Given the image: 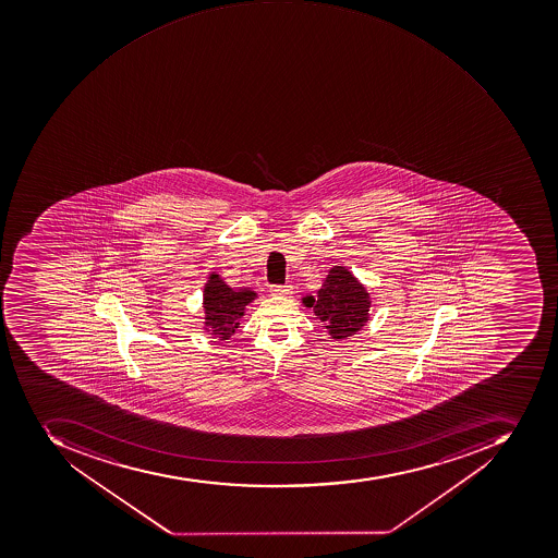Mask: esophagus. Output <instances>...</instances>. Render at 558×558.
<instances>
[{
	"mask_svg": "<svg viewBox=\"0 0 558 558\" xmlns=\"http://www.w3.org/2000/svg\"><path fill=\"white\" fill-rule=\"evenodd\" d=\"M272 295H289L292 294V286L286 283V286H271L269 289Z\"/></svg>",
	"mask_w": 558,
	"mask_h": 558,
	"instance_id": "esophagus-1",
	"label": "esophagus"
}]
</instances>
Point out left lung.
Returning a JSON list of instances; mask_svg holds the SVG:
<instances>
[{
	"label": "left lung",
	"instance_id": "obj_1",
	"mask_svg": "<svg viewBox=\"0 0 558 558\" xmlns=\"http://www.w3.org/2000/svg\"><path fill=\"white\" fill-rule=\"evenodd\" d=\"M304 304L313 307L332 339H345L367 324L371 299L365 287L348 269L336 266L318 290V298H304Z\"/></svg>",
	"mask_w": 558,
	"mask_h": 558
}]
</instances>
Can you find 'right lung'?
<instances>
[{
    "instance_id": "obj_1",
    "label": "right lung",
    "mask_w": 558,
    "mask_h": 558,
    "mask_svg": "<svg viewBox=\"0 0 558 558\" xmlns=\"http://www.w3.org/2000/svg\"><path fill=\"white\" fill-rule=\"evenodd\" d=\"M205 294V325L214 339L226 341L238 329V322L245 312V306L252 303L255 292L252 290H233L226 286L219 275H210Z\"/></svg>"
}]
</instances>
